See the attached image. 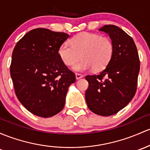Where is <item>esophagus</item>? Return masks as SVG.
<instances>
[{"label": "esophagus", "instance_id": "34e87169", "mask_svg": "<svg viewBox=\"0 0 150 150\" xmlns=\"http://www.w3.org/2000/svg\"><path fill=\"white\" fill-rule=\"evenodd\" d=\"M75 76H76V79H81L83 77V76H82L81 74H76Z\"/></svg>", "mask_w": 150, "mask_h": 150}]
</instances>
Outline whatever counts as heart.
Listing matches in <instances>:
<instances>
[{"label":"heart","instance_id":"heart-1","mask_svg":"<svg viewBox=\"0 0 150 150\" xmlns=\"http://www.w3.org/2000/svg\"><path fill=\"white\" fill-rule=\"evenodd\" d=\"M114 46L112 41L95 33L82 32L71 40V43H63L59 49V55L65 65L71 67L80 58L83 60L73 67L76 71L94 69L102 70L111 60Z\"/></svg>","mask_w":150,"mask_h":150}]
</instances>
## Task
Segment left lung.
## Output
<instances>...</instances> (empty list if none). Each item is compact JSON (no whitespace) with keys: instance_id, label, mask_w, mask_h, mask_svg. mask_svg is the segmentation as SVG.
I'll return each instance as SVG.
<instances>
[{"instance_id":"obj_1","label":"left lung","mask_w":150,"mask_h":150,"mask_svg":"<svg viewBox=\"0 0 150 150\" xmlns=\"http://www.w3.org/2000/svg\"><path fill=\"white\" fill-rule=\"evenodd\" d=\"M109 34L113 54L98 75L86 76L88 87L85 98L88 109L100 116L113 115L125 108L134 96L139 72V59L132 37L117 25L99 29Z\"/></svg>"}]
</instances>
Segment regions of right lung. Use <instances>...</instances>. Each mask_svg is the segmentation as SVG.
I'll list each match as a JSON object with an SVG mask.
<instances>
[{
	"instance_id": "1",
	"label": "right lung",
	"mask_w": 150,
	"mask_h": 150,
	"mask_svg": "<svg viewBox=\"0 0 150 150\" xmlns=\"http://www.w3.org/2000/svg\"><path fill=\"white\" fill-rule=\"evenodd\" d=\"M69 35L39 28L28 32L12 54L11 76L19 101L32 114L50 117L65 105L75 74L61 60L59 49Z\"/></svg>"
}]
</instances>
